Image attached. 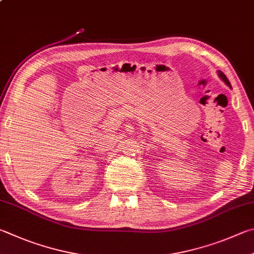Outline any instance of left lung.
I'll list each match as a JSON object with an SVG mask.
<instances>
[{"instance_id": "obj_1", "label": "left lung", "mask_w": 254, "mask_h": 254, "mask_svg": "<svg viewBox=\"0 0 254 254\" xmlns=\"http://www.w3.org/2000/svg\"><path fill=\"white\" fill-rule=\"evenodd\" d=\"M218 75H219V77H220V79L221 80H222L224 83H225V84H227L229 87H232L231 86V84H230V82H229V80H228V77L227 76H225V74H224V73L223 72H221V71H218Z\"/></svg>"}]
</instances>
